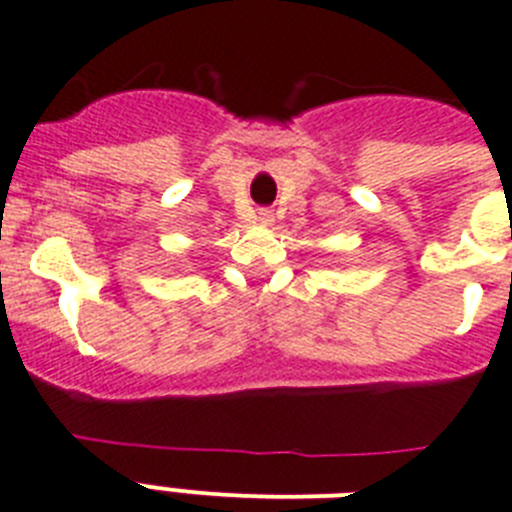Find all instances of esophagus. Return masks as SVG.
Listing matches in <instances>:
<instances>
[{
    "mask_svg": "<svg viewBox=\"0 0 512 512\" xmlns=\"http://www.w3.org/2000/svg\"><path fill=\"white\" fill-rule=\"evenodd\" d=\"M253 225H261V227L272 225V211H269V209L253 211Z\"/></svg>",
    "mask_w": 512,
    "mask_h": 512,
    "instance_id": "obj_1",
    "label": "esophagus"
}]
</instances>
